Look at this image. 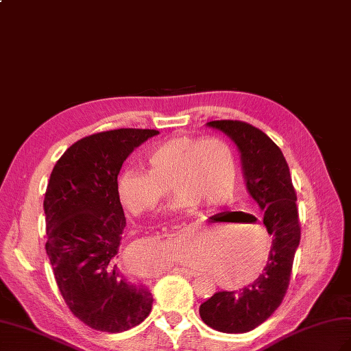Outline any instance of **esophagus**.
Masks as SVG:
<instances>
[{"mask_svg":"<svg viewBox=\"0 0 351 351\" xmlns=\"http://www.w3.org/2000/svg\"><path fill=\"white\" fill-rule=\"evenodd\" d=\"M175 273H179V274H185V276H195L197 273L194 271V269H190V268H184V267H178L175 268Z\"/></svg>","mask_w":351,"mask_h":351,"instance_id":"1","label":"esophagus"}]
</instances>
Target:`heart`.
Wrapping results in <instances>:
<instances>
[{
  "label": "heart",
  "instance_id": "b5f03b06",
  "mask_svg": "<svg viewBox=\"0 0 351 351\" xmlns=\"http://www.w3.org/2000/svg\"><path fill=\"white\" fill-rule=\"evenodd\" d=\"M145 165L147 170L128 167L117 178L121 204L136 217L154 210L169 186L178 194L173 203L178 210H190L199 203L222 206L237 191L234 156L217 138H172L152 148Z\"/></svg>",
  "mask_w": 351,
  "mask_h": 351
}]
</instances>
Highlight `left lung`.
<instances>
[{
    "label": "left lung",
    "instance_id": "obj_1",
    "mask_svg": "<svg viewBox=\"0 0 351 351\" xmlns=\"http://www.w3.org/2000/svg\"><path fill=\"white\" fill-rule=\"evenodd\" d=\"M236 142L249 194L264 210L271 236L267 264L252 283L232 292H217L200 305V317L223 334H245L264 323L282 304L291 282L301 227L296 193L282 149L255 125L239 120L208 123Z\"/></svg>",
    "mask_w": 351,
    "mask_h": 351
}]
</instances>
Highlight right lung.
<instances>
[{
	"label": "right lung",
	"mask_w": 351,
	"mask_h": 351,
	"mask_svg": "<svg viewBox=\"0 0 351 351\" xmlns=\"http://www.w3.org/2000/svg\"><path fill=\"white\" fill-rule=\"evenodd\" d=\"M151 129H115L73 143L50 175L44 213L46 250L62 298L95 330L132 329L152 307L148 287L130 283L117 264L125 218L117 176Z\"/></svg>",
	"instance_id": "1"
}]
</instances>
